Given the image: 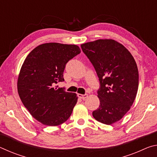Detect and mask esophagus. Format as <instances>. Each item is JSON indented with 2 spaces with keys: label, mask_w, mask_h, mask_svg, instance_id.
I'll return each instance as SVG.
<instances>
[{
  "label": "esophagus",
  "mask_w": 157,
  "mask_h": 157,
  "mask_svg": "<svg viewBox=\"0 0 157 157\" xmlns=\"http://www.w3.org/2000/svg\"><path fill=\"white\" fill-rule=\"evenodd\" d=\"M78 96L79 98H81V99L84 100L85 98H86L87 97H88V94H78Z\"/></svg>",
  "instance_id": "1"
}]
</instances>
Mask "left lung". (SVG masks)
Instances as JSON below:
<instances>
[{
	"instance_id": "8db88e82",
	"label": "left lung",
	"mask_w": 157,
	"mask_h": 157,
	"mask_svg": "<svg viewBox=\"0 0 157 157\" xmlns=\"http://www.w3.org/2000/svg\"><path fill=\"white\" fill-rule=\"evenodd\" d=\"M99 78L100 106L93 111L95 120L106 124L120 121L136 96L139 71L128 50L112 39H99L81 45Z\"/></svg>"
}]
</instances>
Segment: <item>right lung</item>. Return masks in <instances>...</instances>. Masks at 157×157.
I'll list each match as a JSON object with an SVG mask.
<instances>
[{
	"label": "right lung",
	"instance_id": "obj_1",
	"mask_svg": "<svg viewBox=\"0 0 157 157\" xmlns=\"http://www.w3.org/2000/svg\"><path fill=\"white\" fill-rule=\"evenodd\" d=\"M76 45L47 43L29 53L18 78V93L34 118L48 126L62 124L71 116L78 101L74 93L58 89L69 60L79 54Z\"/></svg>",
	"mask_w": 157,
	"mask_h": 157
}]
</instances>
